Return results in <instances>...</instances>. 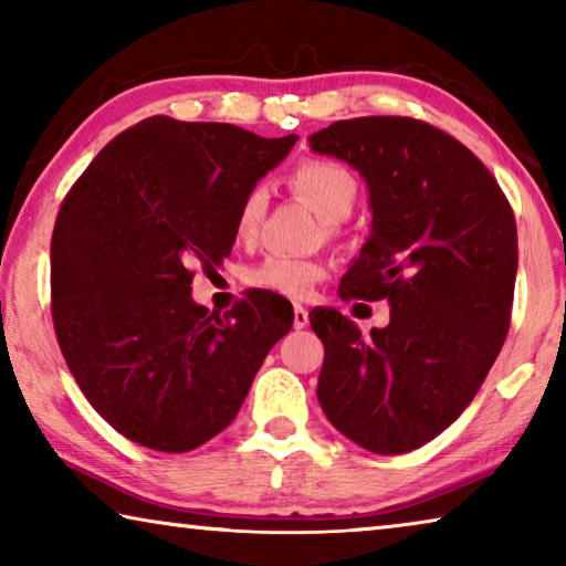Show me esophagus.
Wrapping results in <instances>:
<instances>
[{"label":"esophagus","mask_w":566,"mask_h":566,"mask_svg":"<svg viewBox=\"0 0 566 566\" xmlns=\"http://www.w3.org/2000/svg\"><path fill=\"white\" fill-rule=\"evenodd\" d=\"M306 324H310V312H306L304 306L294 304V329H304Z\"/></svg>","instance_id":"obj_1"}]
</instances>
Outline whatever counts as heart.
I'll list each match as a JSON object with an SVG mask.
<instances>
[{
	"mask_svg": "<svg viewBox=\"0 0 566 566\" xmlns=\"http://www.w3.org/2000/svg\"><path fill=\"white\" fill-rule=\"evenodd\" d=\"M290 187L300 195L304 202L314 207L327 227H334L342 219L352 214L359 197V181L347 167L329 159H306L296 165L290 175ZM266 214V189L252 187L244 195L242 205L237 209L234 234L239 242H252L260 232L262 219ZM324 276V266L314 260L302 256L274 254L266 256L249 272V284L256 290H266L292 300L310 296L314 284Z\"/></svg>",
	"mask_w": 566,
	"mask_h": 566,
	"instance_id": "heart-1",
	"label": "heart"
}]
</instances>
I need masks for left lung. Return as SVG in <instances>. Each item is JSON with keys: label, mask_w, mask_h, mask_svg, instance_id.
<instances>
[{"label": "left lung", "mask_w": 566, "mask_h": 566, "mask_svg": "<svg viewBox=\"0 0 566 566\" xmlns=\"http://www.w3.org/2000/svg\"><path fill=\"white\" fill-rule=\"evenodd\" d=\"M310 147L347 161L369 189L371 229L339 296L389 302V324L369 337L337 310H312L319 405L354 444L405 454L469 407L510 332L512 207L492 171L432 124L344 119Z\"/></svg>", "instance_id": "left-lung-1"}]
</instances>
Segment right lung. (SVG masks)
<instances>
[{
	"label": "right lung",
	"instance_id": "add662e5",
	"mask_svg": "<svg viewBox=\"0 0 566 566\" xmlns=\"http://www.w3.org/2000/svg\"><path fill=\"white\" fill-rule=\"evenodd\" d=\"M294 142L149 117L64 197L52 234L56 342L90 405L132 442L171 454L209 442L292 329V304L262 290L224 319L207 314L191 270L232 254L239 205Z\"/></svg>",
	"mask_w": 566,
	"mask_h": 566
}]
</instances>
